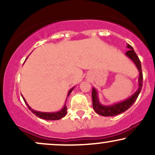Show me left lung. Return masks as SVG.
Returning a JSON list of instances; mask_svg holds the SVG:
<instances>
[{"instance_id": "left-lung-1", "label": "left lung", "mask_w": 155, "mask_h": 155, "mask_svg": "<svg viewBox=\"0 0 155 155\" xmlns=\"http://www.w3.org/2000/svg\"><path fill=\"white\" fill-rule=\"evenodd\" d=\"M127 48L130 49L125 55L130 58L133 63H135L136 66L139 72V77H138V88L132 95L130 96L125 100L120 101V102L115 103L111 105H103L101 104L98 98V92L95 87H92V107L94 111L98 114L104 117H113L120 114L123 113L126 110L128 109L133 106L135 101H136L137 97L141 91L142 85H143V74L141 71V64L140 61L135 52L133 48L130 44H127Z\"/></svg>"}]
</instances>
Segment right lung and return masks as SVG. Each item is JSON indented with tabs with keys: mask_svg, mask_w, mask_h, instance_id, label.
<instances>
[{
	"mask_svg": "<svg viewBox=\"0 0 155 155\" xmlns=\"http://www.w3.org/2000/svg\"><path fill=\"white\" fill-rule=\"evenodd\" d=\"M28 58H26V60L28 59ZM74 87H72L70 90H69L68 93V95H67V98H68V97L69 96V95L71 94V92L73 91V90H74ZM22 97L23 100H24V101H25V103L27 106H28V108H29V109L31 110V111L33 112V114H34L35 116L39 117V118H41V119H43V120H60V119H62L63 117H65V115H66V114H67L66 104L64 105L63 108H62L61 110H60V111H55V112L38 111H35V110H33V108H32L31 106H30L28 104V103H27L25 99L24 98V97H23L22 95ZM67 98H66V101H67ZM66 101H65V103H66Z\"/></svg>",
	"mask_w": 155,
	"mask_h": 155,
	"instance_id": "obj_1",
	"label": "right lung"
}]
</instances>
